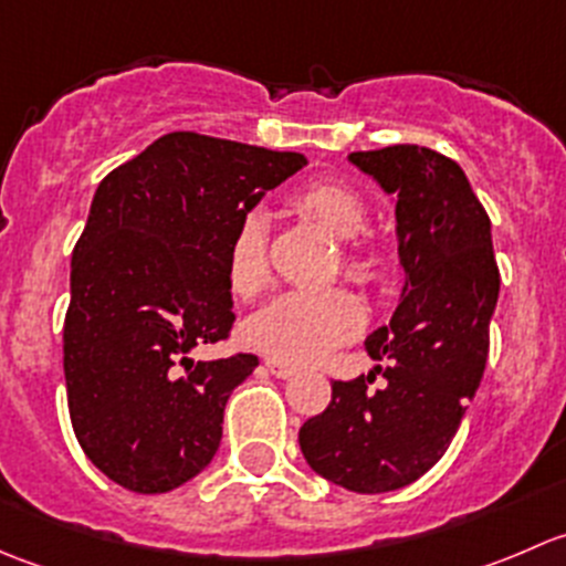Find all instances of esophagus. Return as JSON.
Returning <instances> with one entry per match:
<instances>
[{
    "mask_svg": "<svg viewBox=\"0 0 566 566\" xmlns=\"http://www.w3.org/2000/svg\"><path fill=\"white\" fill-rule=\"evenodd\" d=\"M265 367H268V373H271V375H276V378H282V380L293 378V375H295V369L290 367V364H284V361H276V358H265Z\"/></svg>",
    "mask_w": 566,
    "mask_h": 566,
    "instance_id": "obj_1",
    "label": "esophagus"
}]
</instances>
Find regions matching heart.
I'll list each match as a JSON object with an SVG mask.
<instances>
[{"instance_id": "1", "label": "heart", "mask_w": 566, "mask_h": 566, "mask_svg": "<svg viewBox=\"0 0 566 566\" xmlns=\"http://www.w3.org/2000/svg\"><path fill=\"white\" fill-rule=\"evenodd\" d=\"M295 208L317 221L345 251L347 276L375 282L384 276V254L356 241L369 227V208L361 193L345 180H312L293 197ZM227 282L238 298H254L268 284V224L262 213H247L227 247ZM364 306L347 290H293L268 301L243 325L254 350L284 364H317L358 334Z\"/></svg>"}]
</instances>
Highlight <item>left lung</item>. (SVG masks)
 <instances>
[{
	"label": "left lung",
	"instance_id": "1",
	"mask_svg": "<svg viewBox=\"0 0 566 566\" xmlns=\"http://www.w3.org/2000/svg\"><path fill=\"white\" fill-rule=\"evenodd\" d=\"M347 161L394 197L405 284L391 323L364 342L386 367L334 380L328 408L304 421L298 443L328 482L389 493L424 476L452 443L484 375L501 276L490 219L460 164L419 145Z\"/></svg>",
	"mask_w": 566,
	"mask_h": 566
}]
</instances>
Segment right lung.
I'll return each mask as SVG.
<instances>
[{
	"label": "right lung",
	"instance_id": "add662e5",
	"mask_svg": "<svg viewBox=\"0 0 566 566\" xmlns=\"http://www.w3.org/2000/svg\"><path fill=\"white\" fill-rule=\"evenodd\" d=\"M301 153L175 130L101 180L73 249L65 386L84 454L119 488L169 493L221 443L224 408L256 356L193 361L235 312L227 247Z\"/></svg>",
	"mask_w": 566,
	"mask_h": 566
}]
</instances>
